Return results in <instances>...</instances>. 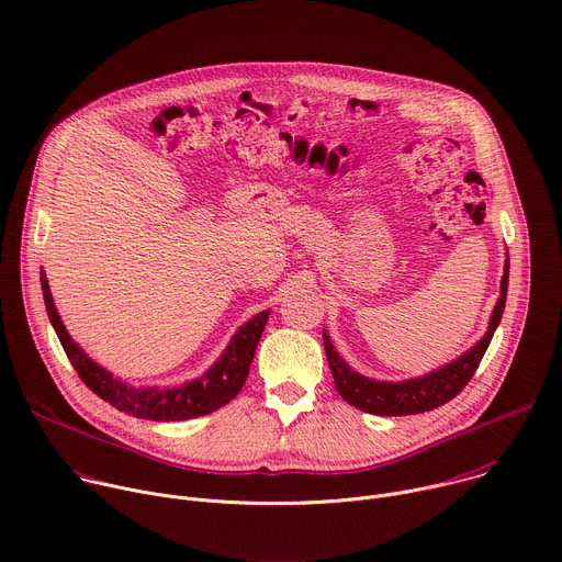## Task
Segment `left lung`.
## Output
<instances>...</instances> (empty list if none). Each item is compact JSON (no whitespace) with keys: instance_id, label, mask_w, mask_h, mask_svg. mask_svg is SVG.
Instances as JSON below:
<instances>
[{"instance_id":"8db88e82","label":"left lung","mask_w":562,"mask_h":562,"mask_svg":"<svg viewBox=\"0 0 562 562\" xmlns=\"http://www.w3.org/2000/svg\"><path fill=\"white\" fill-rule=\"evenodd\" d=\"M507 284H509V265L505 267L503 284H501V300L492 313L490 331L473 349L462 353L456 362L416 380L407 382H375L356 371H351L345 360L336 353L329 336L325 334V351L331 367L334 384L338 393L347 403L360 412L375 414V416H412L425 414L442 407L449 400H453L467 382L473 378L480 360H483L494 331L501 323L505 300H507Z\"/></svg>"}]
</instances>
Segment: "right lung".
<instances>
[{
    "label": "right lung",
    "instance_id": "add662e5",
    "mask_svg": "<svg viewBox=\"0 0 562 562\" xmlns=\"http://www.w3.org/2000/svg\"><path fill=\"white\" fill-rule=\"evenodd\" d=\"M42 291H44V302H46L53 329L72 369L77 371L79 378H82V382L115 409L135 418L157 420V423L206 416L224 407L226 403H231L249 375L260 336L265 331L267 317H269V311H262L251 319V323H247L243 329H239L231 340L228 349L224 351V356L217 360V364L211 371H206L200 380H193L173 389H133L120 380H113L109 371H104L100 364L89 360L82 353V349L68 338L61 319L55 311L44 273H42Z\"/></svg>",
    "mask_w": 562,
    "mask_h": 562
}]
</instances>
